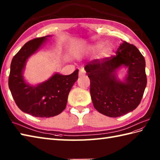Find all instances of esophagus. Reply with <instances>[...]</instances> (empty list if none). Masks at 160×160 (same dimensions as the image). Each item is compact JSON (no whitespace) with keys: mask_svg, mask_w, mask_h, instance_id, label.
<instances>
[{"mask_svg":"<svg viewBox=\"0 0 160 160\" xmlns=\"http://www.w3.org/2000/svg\"><path fill=\"white\" fill-rule=\"evenodd\" d=\"M86 70H84V68H81V69L79 70V75L80 77L81 76H85L86 75Z\"/></svg>","mask_w":160,"mask_h":160,"instance_id":"1","label":"esophagus"}]
</instances>
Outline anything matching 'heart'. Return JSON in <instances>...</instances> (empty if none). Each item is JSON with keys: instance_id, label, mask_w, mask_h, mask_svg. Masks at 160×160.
<instances>
[{"instance_id": "obj_1", "label": "heart", "mask_w": 160, "mask_h": 160, "mask_svg": "<svg viewBox=\"0 0 160 160\" xmlns=\"http://www.w3.org/2000/svg\"><path fill=\"white\" fill-rule=\"evenodd\" d=\"M103 43L102 42H99V43H97L95 44H94L92 45V47H91V49H92V51L94 52H97V51H99V50H101L103 46ZM106 52V50H103V53H105Z\"/></svg>"}]
</instances>
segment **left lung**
Masks as SVG:
<instances>
[{
  "instance_id": "left-lung-1",
  "label": "left lung",
  "mask_w": 160,
  "mask_h": 160,
  "mask_svg": "<svg viewBox=\"0 0 160 160\" xmlns=\"http://www.w3.org/2000/svg\"><path fill=\"white\" fill-rule=\"evenodd\" d=\"M121 65L129 68L125 82L116 79ZM144 57L134 45L123 42L116 54L94 59L85 66L90 81V95L97 111L118 117L132 111L141 102L147 83Z\"/></svg>"
}]
</instances>
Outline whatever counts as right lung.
Returning a JSON list of instances; mask_svg holds the SVG:
<instances>
[{
  "mask_svg": "<svg viewBox=\"0 0 160 160\" xmlns=\"http://www.w3.org/2000/svg\"><path fill=\"white\" fill-rule=\"evenodd\" d=\"M46 37L27 42L13 57L9 76V88L16 105L22 112L37 117H51L59 115L66 108L68 97L78 79L79 70L70 75L55 74L50 79L30 86L22 77L26 61L40 48Z\"/></svg>",
  "mask_w": 160,
  "mask_h": 160,
  "instance_id": "add662e5",
  "label": "right lung"
}]
</instances>
